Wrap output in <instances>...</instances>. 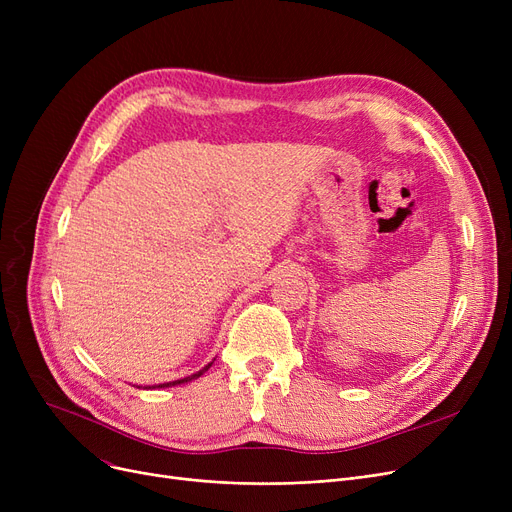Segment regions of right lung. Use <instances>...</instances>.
Returning <instances> with one entry per match:
<instances>
[{
  "instance_id": "1",
  "label": "right lung",
  "mask_w": 512,
  "mask_h": 512,
  "mask_svg": "<svg viewBox=\"0 0 512 512\" xmlns=\"http://www.w3.org/2000/svg\"><path fill=\"white\" fill-rule=\"evenodd\" d=\"M211 367V363L209 365H205L203 369H199L197 373H193V375H188V378H182V380H174V382H168V384H159V386H149V388H172V386H180V384H186V382H193V380H197V378H201V375L207 371ZM141 388V386H139Z\"/></svg>"
}]
</instances>
